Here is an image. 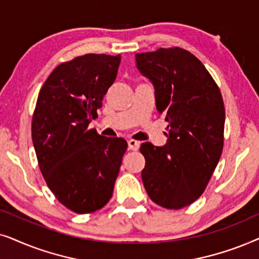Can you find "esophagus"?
<instances>
[{"mask_svg": "<svg viewBox=\"0 0 259 259\" xmlns=\"http://www.w3.org/2000/svg\"><path fill=\"white\" fill-rule=\"evenodd\" d=\"M140 144L141 143L139 142V141H136V140H129V141H127V146H129V149L130 150H134V151L139 150Z\"/></svg>", "mask_w": 259, "mask_h": 259, "instance_id": "obj_1", "label": "esophagus"}]
</instances>
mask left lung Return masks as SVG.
<instances>
[{"instance_id": "8db88e82", "label": "left lung", "mask_w": 259, "mask_h": 259, "mask_svg": "<svg viewBox=\"0 0 259 259\" xmlns=\"http://www.w3.org/2000/svg\"><path fill=\"white\" fill-rule=\"evenodd\" d=\"M136 63L154 84L156 109L168 122L165 146L141 144L144 188L155 204L184 208L204 193L222 156V92L201 61L184 48L137 53Z\"/></svg>"}]
</instances>
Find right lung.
<instances>
[{
    "label": "right lung",
    "instance_id": "add662e5",
    "mask_svg": "<svg viewBox=\"0 0 259 259\" xmlns=\"http://www.w3.org/2000/svg\"><path fill=\"white\" fill-rule=\"evenodd\" d=\"M120 55L85 54L58 65L41 88L32 119L37 163L55 198L78 214L108 204L127 143L89 129Z\"/></svg>",
    "mask_w": 259,
    "mask_h": 259
}]
</instances>
